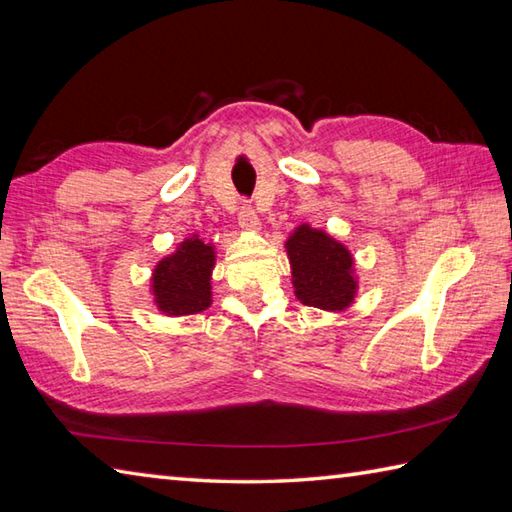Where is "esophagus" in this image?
Returning <instances> with one entry per match:
<instances>
[{
	"label": "esophagus",
	"mask_w": 512,
	"mask_h": 512,
	"mask_svg": "<svg viewBox=\"0 0 512 512\" xmlns=\"http://www.w3.org/2000/svg\"><path fill=\"white\" fill-rule=\"evenodd\" d=\"M238 225H241L243 229H247V232H258V229H260V218L254 212L252 205H243L241 207V212H238Z\"/></svg>",
	"instance_id": "obj_1"
}]
</instances>
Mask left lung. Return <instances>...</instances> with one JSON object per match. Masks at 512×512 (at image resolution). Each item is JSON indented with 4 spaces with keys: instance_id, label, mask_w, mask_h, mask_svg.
<instances>
[{
    "instance_id": "8db88e82",
    "label": "left lung",
    "mask_w": 512,
    "mask_h": 512,
    "mask_svg": "<svg viewBox=\"0 0 512 512\" xmlns=\"http://www.w3.org/2000/svg\"><path fill=\"white\" fill-rule=\"evenodd\" d=\"M291 283L302 305L325 311L347 309L356 298V276L349 249L322 229L300 225L285 243Z\"/></svg>"
}]
</instances>
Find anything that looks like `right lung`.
Here are the masks:
<instances>
[{
  "instance_id": "obj_1",
  "label": "right lung",
  "mask_w": 512,
  "mask_h": 512,
  "mask_svg": "<svg viewBox=\"0 0 512 512\" xmlns=\"http://www.w3.org/2000/svg\"><path fill=\"white\" fill-rule=\"evenodd\" d=\"M214 247L192 236L168 258L154 267V302L168 316L198 314L212 305L210 276L214 269Z\"/></svg>"
}]
</instances>
